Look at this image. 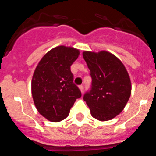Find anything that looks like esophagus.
<instances>
[{"instance_id": "34e87169", "label": "esophagus", "mask_w": 156, "mask_h": 156, "mask_svg": "<svg viewBox=\"0 0 156 156\" xmlns=\"http://www.w3.org/2000/svg\"><path fill=\"white\" fill-rule=\"evenodd\" d=\"M79 88H80V90L81 93H83V90H84V88H83V85H80V86H79Z\"/></svg>"}]
</instances>
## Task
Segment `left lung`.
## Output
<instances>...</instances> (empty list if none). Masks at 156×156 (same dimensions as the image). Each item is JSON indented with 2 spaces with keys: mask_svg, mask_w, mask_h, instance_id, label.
Wrapping results in <instances>:
<instances>
[{
  "mask_svg": "<svg viewBox=\"0 0 156 156\" xmlns=\"http://www.w3.org/2000/svg\"><path fill=\"white\" fill-rule=\"evenodd\" d=\"M90 71L91 88L83 96L92 116L107 121L119 115L131 94V82L122 62L105 51H83Z\"/></svg>",
  "mask_w": 156,
  "mask_h": 156,
  "instance_id": "1",
  "label": "left lung"
}]
</instances>
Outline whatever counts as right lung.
Listing matches in <instances>:
<instances>
[{
	"label": "right lung",
	"mask_w": 156,
	"mask_h": 156,
	"mask_svg": "<svg viewBox=\"0 0 156 156\" xmlns=\"http://www.w3.org/2000/svg\"><path fill=\"white\" fill-rule=\"evenodd\" d=\"M79 55L78 49L58 46L45 54L34 71L31 82L33 99L37 111L49 121L66 119L76 100L81 97L70 70Z\"/></svg>",
	"instance_id": "1"
}]
</instances>
